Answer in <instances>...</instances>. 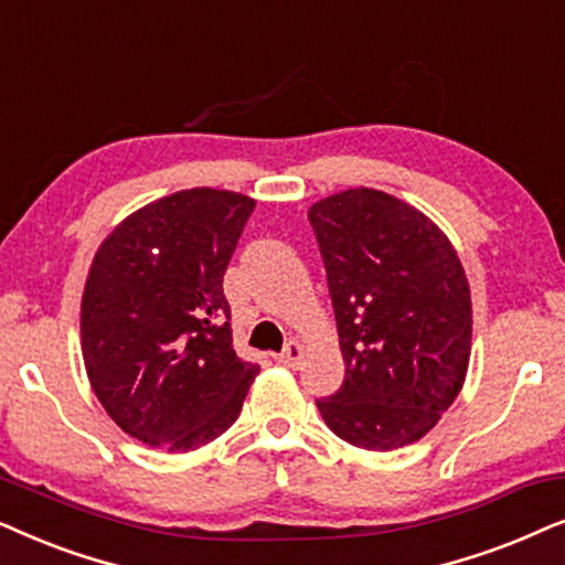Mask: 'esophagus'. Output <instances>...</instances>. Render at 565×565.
Instances as JSON below:
<instances>
[{
	"label": "esophagus",
	"mask_w": 565,
	"mask_h": 565,
	"mask_svg": "<svg viewBox=\"0 0 565 565\" xmlns=\"http://www.w3.org/2000/svg\"><path fill=\"white\" fill-rule=\"evenodd\" d=\"M276 359H278V364L291 366V370H297V366L302 364V359H305V345L297 343V341H289L287 345H284V351L278 353Z\"/></svg>",
	"instance_id": "1"
}]
</instances>
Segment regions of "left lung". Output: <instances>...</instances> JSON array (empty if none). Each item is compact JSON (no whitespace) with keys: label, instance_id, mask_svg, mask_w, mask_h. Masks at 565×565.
I'll use <instances>...</instances> for the list:
<instances>
[{"label":"left lung","instance_id":"8db88e82","mask_svg":"<svg viewBox=\"0 0 565 565\" xmlns=\"http://www.w3.org/2000/svg\"><path fill=\"white\" fill-rule=\"evenodd\" d=\"M345 377L318 401L330 431L387 452L439 424L465 385L470 284L455 245L416 206L349 188L310 206Z\"/></svg>","mask_w":565,"mask_h":565}]
</instances>
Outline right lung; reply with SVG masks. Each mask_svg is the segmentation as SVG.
Listing matches in <instances>:
<instances>
[{
	"label": "right lung",
	"instance_id": "add662e5",
	"mask_svg": "<svg viewBox=\"0 0 565 565\" xmlns=\"http://www.w3.org/2000/svg\"><path fill=\"white\" fill-rule=\"evenodd\" d=\"M253 209L250 195L191 188L137 209L97 247L82 359L105 413L149 447L191 452L214 441L258 374L232 349L222 289Z\"/></svg>",
	"mask_w": 565,
	"mask_h": 565
}]
</instances>
